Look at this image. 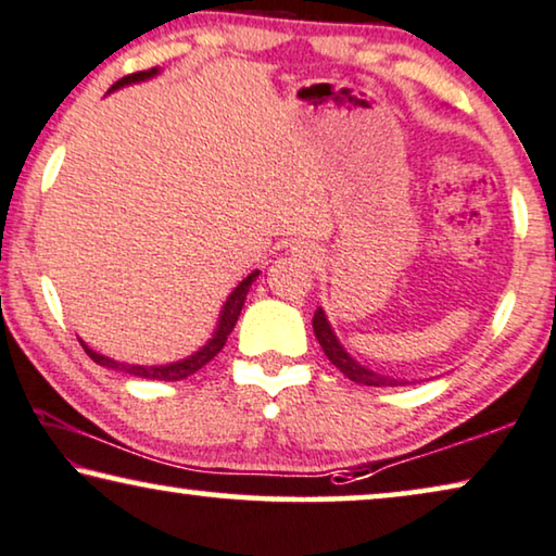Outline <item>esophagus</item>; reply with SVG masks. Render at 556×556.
<instances>
[{
  "label": "esophagus",
  "instance_id": "1",
  "mask_svg": "<svg viewBox=\"0 0 556 556\" xmlns=\"http://www.w3.org/2000/svg\"><path fill=\"white\" fill-rule=\"evenodd\" d=\"M294 256H302V260H307V262L315 260V254H312L307 247H294Z\"/></svg>",
  "mask_w": 556,
  "mask_h": 556
}]
</instances>
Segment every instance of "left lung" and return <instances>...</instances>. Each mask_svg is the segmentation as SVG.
I'll return each mask as SVG.
<instances>
[{"mask_svg": "<svg viewBox=\"0 0 556 556\" xmlns=\"http://www.w3.org/2000/svg\"><path fill=\"white\" fill-rule=\"evenodd\" d=\"M312 327H315V338L319 345H323L325 355L330 357V363L334 367H340V372L345 375V378H350L353 382H359V386H375V388L405 386V380H395V378H390V375H380V372L370 370V367L359 365L357 359L350 355L345 348H342L338 334L332 332V325L327 323V315L323 307H317L315 317H312Z\"/></svg>", "mask_w": 556, "mask_h": 556, "instance_id": "1", "label": "left lung"}]
</instances>
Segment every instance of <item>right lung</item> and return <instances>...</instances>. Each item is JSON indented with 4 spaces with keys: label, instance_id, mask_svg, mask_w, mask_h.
I'll return each mask as SVG.
<instances>
[{
    "label": "right lung",
    "instance_id": "add662e5",
    "mask_svg": "<svg viewBox=\"0 0 556 556\" xmlns=\"http://www.w3.org/2000/svg\"><path fill=\"white\" fill-rule=\"evenodd\" d=\"M153 75H159V67L143 70V73L125 75L123 80L115 83L111 90L125 88V85H132V83H143V80H148V77H153ZM256 277H260V269L252 271V275H249L247 279H241L239 285L233 287V292L226 296V302H224V307H222V315H218V325H216L214 334H211V340L203 348H199L193 355L178 359V363H168V365H128V363H118V359L96 353V350H90L80 340L83 348H85V353H88L92 359H96L98 365L113 367V370H123V372H128V375H136V378H148V380H184V378H189V375L201 370V367L206 365L208 359H214L218 353H222V348L226 345V338H229V334H231L233 325H237V319L241 315V307H244L249 287H252V281Z\"/></svg>",
    "mask_w": 556,
    "mask_h": 556
}]
</instances>
